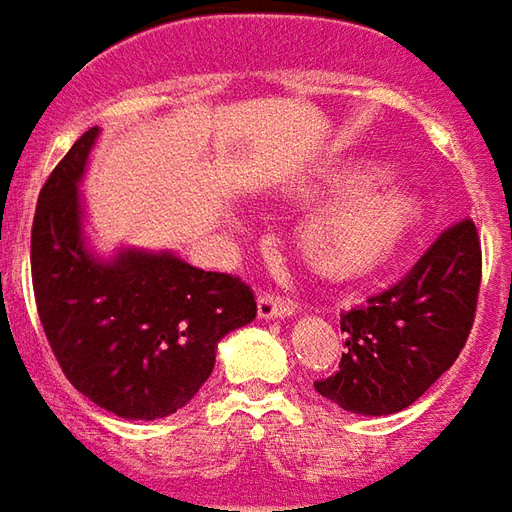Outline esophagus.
I'll return each mask as SVG.
<instances>
[{"label": "esophagus", "instance_id": "34e87169", "mask_svg": "<svg viewBox=\"0 0 512 512\" xmlns=\"http://www.w3.org/2000/svg\"><path fill=\"white\" fill-rule=\"evenodd\" d=\"M296 310H299L296 301L288 299V296H279L274 290H263L257 296V312H260V318H285V315H293Z\"/></svg>", "mask_w": 512, "mask_h": 512}]
</instances>
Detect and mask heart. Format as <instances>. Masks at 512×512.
<instances>
[{"instance_id": "heart-1", "label": "heart", "mask_w": 512, "mask_h": 512, "mask_svg": "<svg viewBox=\"0 0 512 512\" xmlns=\"http://www.w3.org/2000/svg\"><path fill=\"white\" fill-rule=\"evenodd\" d=\"M414 219L417 202L411 194L389 183H362L301 224V255L332 277L365 274L395 252Z\"/></svg>"}]
</instances>
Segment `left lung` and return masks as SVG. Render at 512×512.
<instances>
[{"label": "left lung", "mask_w": 512, "mask_h": 512, "mask_svg": "<svg viewBox=\"0 0 512 512\" xmlns=\"http://www.w3.org/2000/svg\"><path fill=\"white\" fill-rule=\"evenodd\" d=\"M480 279V235L466 216L441 230L406 277L340 315L348 351L315 389L354 414L408 408L461 356Z\"/></svg>", "instance_id": "obj_1"}]
</instances>
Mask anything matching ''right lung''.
Returning a JSON list of instances; mask_svg holds the SVG:
<instances>
[{"instance_id":"add662e5","label":"right lung","mask_w":512,"mask_h":512,"mask_svg":"<svg viewBox=\"0 0 512 512\" xmlns=\"http://www.w3.org/2000/svg\"><path fill=\"white\" fill-rule=\"evenodd\" d=\"M98 126L43 183L32 219V288L62 373L123 419L175 414L208 381L216 343L257 315L241 277L172 255L126 252L95 263L82 246L79 191Z\"/></svg>"}]
</instances>
